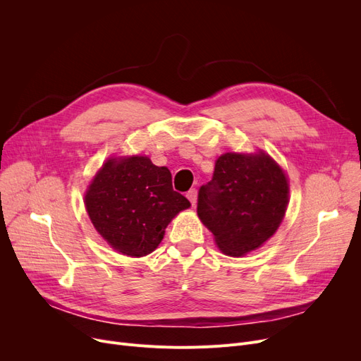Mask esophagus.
<instances>
[{
    "label": "esophagus",
    "mask_w": 361,
    "mask_h": 361,
    "mask_svg": "<svg viewBox=\"0 0 361 361\" xmlns=\"http://www.w3.org/2000/svg\"><path fill=\"white\" fill-rule=\"evenodd\" d=\"M187 199L192 202L193 206H196V202H197V190H196V188H192V190L187 192Z\"/></svg>",
    "instance_id": "esophagus-1"
}]
</instances>
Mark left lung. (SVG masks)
<instances>
[{"mask_svg":"<svg viewBox=\"0 0 361 361\" xmlns=\"http://www.w3.org/2000/svg\"><path fill=\"white\" fill-rule=\"evenodd\" d=\"M287 204V177L268 155L231 152L199 188L197 215L225 255L243 256L274 235Z\"/></svg>","mask_w":361,"mask_h":361,"instance_id":"8db88e82","label":"left lung"}]
</instances>
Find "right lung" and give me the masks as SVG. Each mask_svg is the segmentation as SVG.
Listing matches in <instances>:
<instances>
[{
  "mask_svg": "<svg viewBox=\"0 0 361 361\" xmlns=\"http://www.w3.org/2000/svg\"><path fill=\"white\" fill-rule=\"evenodd\" d=\"M92 224L117 252L140 257L154 252L166 225L190 206L174 192L169 169L147 157L109 159L85 196Z\"/></svg>",
  "mask_w": 361,
  "mask_h": 361,
  "instance_id": "1",
  "label": "right lung"
}]
</instances>
